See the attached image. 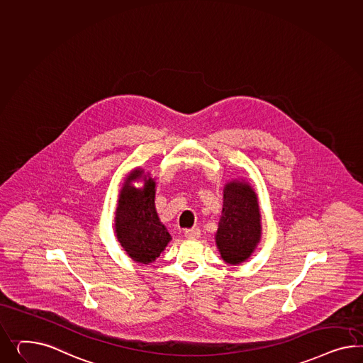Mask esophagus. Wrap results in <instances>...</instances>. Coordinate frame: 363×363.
Instances as JSON below:
<instances>
[{
    "label": "esophagus",
    "instance_id": "34e87169",
    "mask_svg": "<svg viewBox=\"0 0 363 363\" xmlns=\"http://www.w3.org/2000/svg\"><path fill=\"white\" fill-rule=\"evenodd\" d=\"M185 236L187 239H198L201 236V230L198 227H193V228H187L185 231Z\"/></svg>",
    "mask_w": 363,
    "mask_h": 363
}]
</instances>
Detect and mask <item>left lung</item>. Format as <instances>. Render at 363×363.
<instances>
[{
  "mask_svg": "<svg viewBox=\"0 0 363 363\" xmlns=\"http://www.w3.org/2000/svg\"><path fill=\"white\" fill-rule=\"evenodd\" d=\"M260 236V211L254 189L242 181L227 182L216 235L222 259L227 264L243 263L255 251Z\"/></svg>",
  "mask_w": 363,
  "mask_h": 363,
  "instance_id": "obj_1",
  "label": "left lung"
}]
</instances>
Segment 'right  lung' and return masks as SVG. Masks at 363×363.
I'll use <instances>...</instances> for the list:
<instances>
[{
    "label": "right lung",
    "instance_id": "1",
    "mask_svg": "<svg viewBox=\"0 0 363 363\" xmlns=\"http://www.w3.org/2000/svg\"><path fill=\"white\" fill-rule=\"evenodd\" d=\"M146 179L143 189L131 186V181ZM156 182L147 179L141 169L129 173L118 194L115 231L121 247L135 262L149 264L165 250L172 236L160 222L155 206Z\"/></svg>",
    "mask_w": 363,
    "mask_h": 363
}]
</instances>
